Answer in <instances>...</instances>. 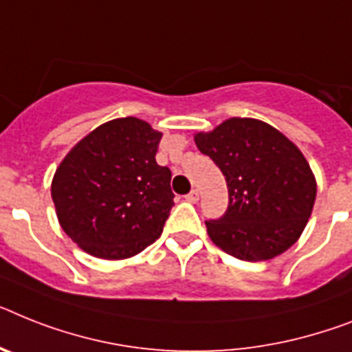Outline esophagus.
Wrapping results in <instances>:
<instances>
[{"mask_svg": "<svg viewBox=\"0 0 352 352\" xmlns=\"http://www.w3.org/2000/svg\"><path fill=\"white\" fill-rule=\"evenodd\" d=\"M185 199H187L188 203H196L197 199H199V192H197V190H190V192L185 196Z\"/></svg>", "mask_w": 352, "mask_h": 352, "instance_id": "obj_1", "label": "esophagus"}]
</instances>
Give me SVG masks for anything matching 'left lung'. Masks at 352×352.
Returning <instances> with one entry per match:
<instances>
[{
	"instance_id": "obj_1",
	"label": "left lung",
	"mask_w": 352,
	"mask_h": 352,
	"mask_svg": "<svg viewBox=\"0 0 352 352\" xmlns=\"http://www.w3.org/2000/svg\"><path fill=\"white\" fill-rule=\"evenodd\" d=\"M194 140L228 187L225 214L205 221L214 245L252 263L295 245L316 197L315 176L297 145L255 118H230Z\"/></svg>"
}]
</instances>
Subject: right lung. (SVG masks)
Here are the masks:
<instances>
[{
    "mask_svg": "<svg viewBox=\"0 0 352 352\" xmlns=\"http://www.w3.org/2000/svg\"><path fill=\"white\" fill-rule=\"evenodd\" d=\"M160 140L140 118H115L60 162L52 199L63 230L84 252L127 259L162 235L174 194L170 169L156 164Z\"/></svg>",
    "mask_w": 352,
    "mask_h": 352,
    "instance_id": "obj_1",
    "label": "right lung"
}]
</instances>
